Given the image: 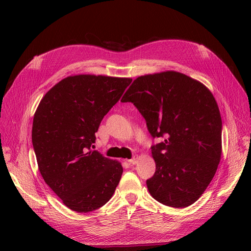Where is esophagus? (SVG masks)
<instances>
[{
	"mask_svg": "<svg viewBox=\"0 0 251 251\" xmlns=\"http://www.w3.org/2000/svg\"><path fill=\"white\" fill-rule=\"evenodd\" d=\"M127 162L130 163L131 165L136 164V163H137V157H133L132 159H130V160H127Z\"/></svg>",
	"mask_w": 251,
	"mask_h": 251,
	"instance_id": "1",
	"label": "esophagus"
}]
</instances>
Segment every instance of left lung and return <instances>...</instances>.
Instances as JSON below:
<instances>
[{"instance_id":"8db88e82","label":"left lung","mask_w":251,"mask_h":251,"mask_svg":"<svg viewBox=\"0 0 251 251\" xmlns=\"http://www.w3.org/2000/svg\"><path fill=\"white\" fill-rule=\"evenodd\" d=\"M123 102H132L147 121L156 163L147 180L155 200L187 207L209 185L222 153V120L214 95L203 83L176 71L136 78Z\"/></svg>"}]
</instances>
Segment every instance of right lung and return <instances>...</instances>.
Wrapping results in <instances>:
<instances>
[{"label":"right lung","mask_w":251,"mask_h":251,"mask_svg":"<svg viewBox=\"0 0 251 251\" xmlns=\"http://www.w3.org/2000/svg\"><path fill=\"white\" fill-rule=\"evenodd\" d=\"M132 78L80 74L45 94L32 125V144L43 179L67 207L89 212L107 203L124 169L91 147L95 133Z\"/></svg>","instance_id":"right-lung-1"}]
</instances>
